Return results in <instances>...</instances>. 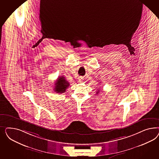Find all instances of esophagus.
I'll use <instances>...</instances> for the list:
<instances>
[{
    "mask_svg": "<svg viewBox=\"0 0 159 159\" xmlns=\"http://www.w3.org/2000/svg\"><path fill=\"white\" fill-rule=\"evenodd\" d=\"M79 81L80 82H82V78H81V77H79Z\"/></svg>",
    "mask_w": 159,
    "mask_h": 159,
    "instance_id": "34e87169",
    "label": "esophagus"
}]
</instances>
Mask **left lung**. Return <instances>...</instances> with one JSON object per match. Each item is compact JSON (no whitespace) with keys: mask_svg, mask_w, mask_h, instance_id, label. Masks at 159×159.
<instances>
[{"mask_svg":"<svg viewBox=\"0 0 159 159\" xmlns=\"http://www.w3.org/2000/svg\"><path fill=\"white\" fill-rule=\"evenodd\" d=\"M96 93H97V94H98V93H99V91H97V92Z\"/></svg>","mask_w":159,"mask_h":159,"instance_id":"obj_1","label":"left lung"}]
</instances>
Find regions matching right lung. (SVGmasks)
Segmentation results:
<instances>
[{"instance_id":"1","label":"right lung","mask_w":159,"mask_h":159,"mask_svg":"<svg viewBox=\"0 0 159 159\" xmlns=\"http://www.w3.org/2000/svg\"><path fill=\"white\" fill-rule=\"evenodd\" d=\"M69 86V83L65 80V77L60 76L55 82L54 90L57 93H63L66 92V89Z\"/></svg>"}]
</instances>
